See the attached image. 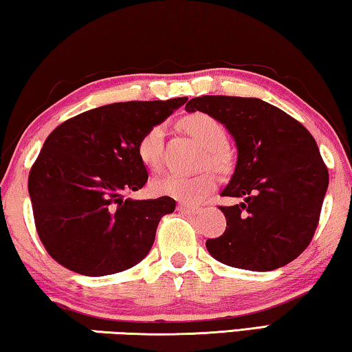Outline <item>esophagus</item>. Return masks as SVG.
Returning a JSON list of instances; mask_svg holds the SVG:
<instances>
[{
  "instance_id": "1",
  "label": "esophagus",
  "mask_w": 352,
  "mask_h": 352,
  "mask_svg": "<svg viewBox=\"0 0 352 352\" xmlns=\"http://www.w3.org/2000/svg\"><path fill=\"white\" fill-rule=\"evenodd\" d=\"M199 206H193V204H186V203H181L179 206H177V210L182 214H198L199 212Z\"/></svg>"
}]
</instances>
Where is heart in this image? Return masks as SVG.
<instances>
[{"instance_id": "b5f03b06", "label": "heart", "mask_w": 352, "mask_h": 352, "mask_svg": "<svg viewBox=\"0 0 352 352\" xmlns=\"http://www.w3.org/2000/svg\"><path fill=\"white\" fill-rule=\"evenodd\" d=\"M186 131L206 149V157L210 165L225 166L228 153L225 149L226 132L221 124L208 113H195L184 120ZM165 126L154 124L142 133L137 142V155L148 170L157 171L164 157ZM217 176L212 171H201L195 176L166 175L154 181L153 190L164 197L181 199L184 203H199L217 187Z\"/></svg>"}]
</instances>
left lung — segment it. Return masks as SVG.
Returning <instances> with one entry per match:
<instances>
[{
    "label": "left lung",
    "instance_id": "8db88e82",
    "mask_svg": "<svg viewBox=\"0 0 352 352\" xmlns=\"http://www.w3.org/2000/svg\"><path fill=\"white\" fill-rule=\"evenodd\" d=\"M186 110L214 116L237 148L221 197L242 201L220 206L226 230L206 241L208 252L220 263L256 272L293 261L315 234L329 186L315 138L283 110L253 97H193Z\"/></svg>",
    "mask_w": 352,
    "mask_h": 352
}]
</instances>
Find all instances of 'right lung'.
<instances>
[{
    "instance_id": "1",
    "label": "right lung",
    "mask_w": 352,
    "mask_h": 352,
    "mask_svg": "<svg viewBox=\"0 0 352 352\" xmlns=\"http://www.w3.org/2000/svg\"><path fill=\"white\" fill-rule=\"evenodd\" d=\"M187 97L118 102L63 122L31 166L28 190L37 234L55 261L102 277L133 267L148 255L170 197L132 199L148 181L137 142Z\"/></svg>"
}]
</instances>
